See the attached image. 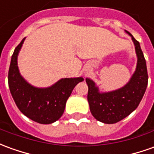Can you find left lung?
<instances>
[{
	"mask_svg": "<svg viewBox=\"0 0 154 154\" xmlns=\"http://www.w3.org/2000/svg\"><path fill=\"white\" fill-rule=\"evenodd\" d=\"M126 32L132 37L137 57V67L129 82L118 90L99 92L93 81L86 79L88 100L92 116L97 121L107 124L119 122L133 112L139 105L148 86V71L140 44L131 33Z\"/></svg>",
	"mask_w": 154,
	"mask_h": 154,
	"instance_id": "obj_1",
	"label": "left lung"
}]
</instances>
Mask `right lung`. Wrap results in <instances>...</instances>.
<instances>
[{"label": "right lung", "instance_id": "obj_1", "mask_svg": "<svg viewBox=\"0 0 154 154\" xmlns=\"http://www.w3.org/2000/svg\"><path fill=\"white\" fill-rule=\"evenodd\" d=\"M25 38L13 52L8 72V84L17 107L27 118L42 124H50L62 117L66 100L82 77L62 78L51 87L38 88L29 84L19 72L17 57Z\"/></svg>", "mask_w": 154, "mask_h": 154}]
</instances>
